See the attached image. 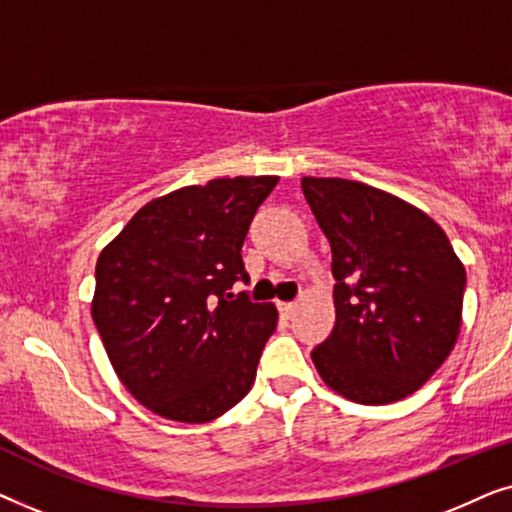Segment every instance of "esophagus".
<instances>
[{
    "instance_id": "esophagus-1",
    "label": "esophagus",
    "mask_w": 512,
    "mask_h": 512,
    "mask_svg": "<svg viewBox=\"0 0 512 512\" xmlns=\"http://www.w3.org/2000/svg\"><path fill=\"white\" fill-rule=\"evenodd\" d=\"M279 312L286 314V317H291V314L296 312V303H279Z\"/></svg>"
}]
</instances>
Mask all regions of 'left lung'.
I'll return each instance as SVG.
<instances>
[{
  "label": "left lung",
  "instance_id": "obj_1",
  "mask_svg": "<svg viewBox=\"0 0 512 512\" xmlns=\"http://www.w3.org/2000/svg\"><path fill=\"white\" fill-rule=\"evenodd\" d=\"M300 184L333 251L335 326L314 366L349 401H401L457 342L464 265L443 228L396 195L335 177Z\"/></svg>",
  "mask_w": 512,
  "mask_h": 512
}]
</instances>
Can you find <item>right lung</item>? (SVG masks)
Returning <instances> with one entry per match:
<instances>
[{"instance_id":"obj_1","label":"right lung","mask_w":512,"mask_h":512,"mask_svg":"<svg viewBox=\"0 0 512 512\" xmlns=\"http://www.w3.org/2000/svg\"><path fill=\"white\" fill-rule=\"evenodd\" d=\"M279 177L212 179L151 200L102 249L93 321L125 389L151 412L205 424L240 403L277 328L254 303L242 244Z\"/></svg>"}]
</instances>
